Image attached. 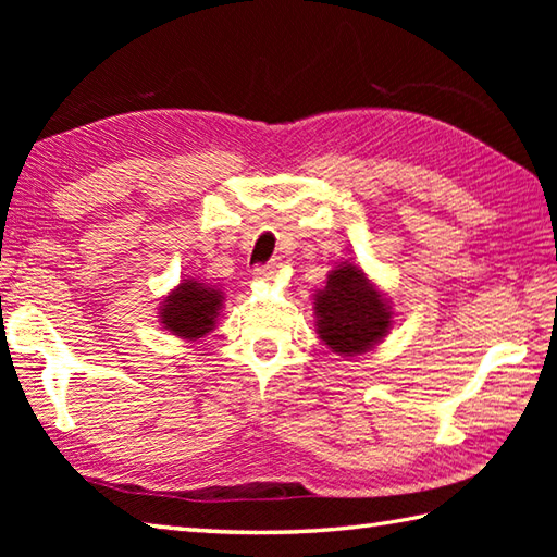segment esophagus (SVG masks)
Masks as SVG:
<instances>
[{
	"instance_id": "esophagus-1",
	"label": "esophagus",
	"mask_w": 557,
	"mask_h": 557,
	"mask_svg": "<svg viewBox=\"0 0 557 557\" xmlns=\"http://www.w3.org/2000/svg\"><path fill=\"white\" fill-rule=\"evenodd\" d=\"M280 272V263H275V260H272V263H268V265H256L253 268V275L258 277V280H272Z\"/></svg>"
}]
</instances>
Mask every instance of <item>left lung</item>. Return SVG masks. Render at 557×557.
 Masks as SVG:
<instances>
[{"mask_svg":"<svg viewBox=\"0 0 557 557\" xmlns=\"http://www.w3.org/2000/svg\"><path fill=\"white\" fill-rule=\"evenodd\" d=\"M318 335L335 354L357 357L381 342L389 330V304L363 270L342 263L330 270L327 285L315 294Z\"/></svg>","mask_w":557,"mask_h":557,"instance_id":"8db88e82","label":"left lung"}]
</instances>
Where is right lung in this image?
<instances>
[{
    "mask_svg": "<svg viewBox=\"0 0 557 557\" xmlns=\"http://www.w3.org/2000/svg\"><path fill=\"white\" fill-rule=\"evenodd\" d=\"M222 299V292L212 285L186 280L162 301L160 323L176 337L198 339L215 327Z\"/></svg>",
    "mask_w": 557,
    "mask_h": 557,
    "instance_id": "obj_1",
    "label": "right lung"
}]
</instances>
